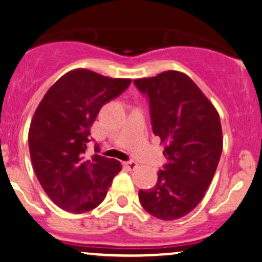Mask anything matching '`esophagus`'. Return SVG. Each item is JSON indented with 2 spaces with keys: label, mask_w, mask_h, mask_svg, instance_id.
I'll return each instance as SVG.
<instances>
[{
  "label": "esophagus",
  "mask_w": 262,
  "mask_h": 262,
  "mask_svg": "<svg viewBox=\"0 0 262 262\" xmlns=\"http://www.w3.org/2000/svg\"><path fill=\"white\" fill-rule=\"evenodd\" d=\"M124 166H126L129 171H133V170H135L136 167H138V163H136L135 161H127V162H124Z\"/></svg>",
  "instance_id": "obj_1"
}]
</instances>
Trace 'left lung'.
<instances>
[{
  "label": "left lung",
  "instance_id": "left-lung-1",
  "mask_svg": "<svg viewBox=\"0 0 262 262\" xmlns=\"http://www.w3.org/2000/svg\"><path fill=\"white\" fill-rule=\"evenodd\" d=\"M134 83L148 98L153 134L167 158L156 185L140 189L139 199L154 217L176 220L198 206L212 181L223 151L220 117L181 72L167 71Z\"/></svg>",
  "mask_w": 262,
  "mask_h": 262
}]
</instances>
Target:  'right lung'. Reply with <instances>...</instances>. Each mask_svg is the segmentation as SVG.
I'll return each instance as SVG.
<instances>
[{
	"instance_id": "right-lung-1",
	"label": "right lung",
	"mask_w": 262,
	"mask_h": 262,
	"mask_svg": "<svg viewBox=\"0 0 262 262\" xmlns=\"http://www.w3.org/2000/svg\"><path fill=\"white\" fill-rule=\"evenodd\" d=\"M129 83L74 69L55 82L37 106L28 134L32 164L45 193L63 210L83 213L98 207L122 170L117 159L87 158L86 149L101 106Z\"/></svg>"
}]
</instances>
